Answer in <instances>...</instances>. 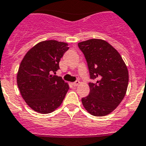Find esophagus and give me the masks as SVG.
<instances>
[{
	"label": "esophagus",
	"instance_id": "esophagus-1",
	"mask_svg": "<svg viewBox=\"0 0 146 146\" xmlns=\"http://www.w3.org/2000/svg\"><path fill=\"white\" fill-rule=\"evenodd\" d=\"M79 83H80V82H79V80H77V81H76V82H73V83H72V85H73V86H77V85H79Z\"/></svg>",
	"mask_w": 146,
	"mask_h": 146
}]
</instances>
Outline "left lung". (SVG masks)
<instances>
[{
	"instance_id": "1",
	"label": "left lung",
	"mask_w": 146,
	"mask_h": 146,
	"mask_svg": "<svg viewBox=\"0 0 146 146\" xmlns=\"http://www.w3.org/2000/svg\"><path fill=\"white\" fill-rule=\"evenodd\" d=\"M85 55L91 79L90 93L82 103L90 114H110L124 99L128 85L127 67L118 51L105 40L91 39L78 43Z\"/></svg>"
}]
</instances>
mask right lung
<instances>
[{
	"label": "right lung",
	"instance_id": "right-lung-1",
	"mask_svg": "<svg viewBox=\"0 0 146 146\" xmlns=\"http://www.w3.org/2000/svg\"><path fill=\"white\" fill-rule=\"evenodd\" d=\"M66 42L45 40L31 48L20 64L17 85L22 98L32 110L50 113L61 106L69 85L52 75L60 69L59 62L69 49Z\"/></svg>",
	"mask_w": 146,
	"mask_h": 146
}]
</instances>
